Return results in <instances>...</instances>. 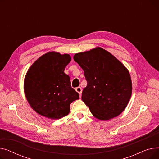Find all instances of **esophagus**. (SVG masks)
Listing matches in <instances>:
<instances>
[{
    "label": "esophagus",
    "mask_w": 159,
    "mask_h": 159,
    "mask_svg": "<svg viewBox=\"0 0 159 159\" xmlns=\"http://www.w3.org/2000/svg\"><path fill=\"white\" fill-rule=\"evenodd\" d=\"M75 90H76L77 92L79 93V94L80 95V96H81V94H82V89L80 87H77L75 88Z\"/></svg>",
    "instance_id": "1"
}]
</instances>
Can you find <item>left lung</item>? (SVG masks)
<instances>
[{"mask_svg": "<svg viewBox=\"0 0 159 159\" xmlns=\"http://www.w3.org/2000/svg\"><path fill=\"white\" fill-rule=\"evenodd\" d=\"M73 59L84 71L87 86L82 100L91 113L103 120L120 115L132 91L130 75L125 66L101 48L75 54Z\"/></svg>", "mask_w": 159, "mask_h": 159, "instance_id": "8db88e82", "label": "left lung"}]
</instances>
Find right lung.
I'll return each mask as SVG.
<instances>
[{
	"instance_id": "add662e5",
	"label": "right lung",
	"mask_w": 159,
	"mask_h": 159,
	"mask_svg": "<svg viewBox=\"0 0 159 159\" xmlns=\"http://www.w3.org/2000/svg\"><path fill=\"white\" fill-rule=\"evenodd\" d=\"M68 54L49 52L32 64L24 80L25 95L37 113L52 119L68 115L70 104L79 98L71 88L70 77L64 73L71 61Z\"/></svg>"
}]
</instances>
